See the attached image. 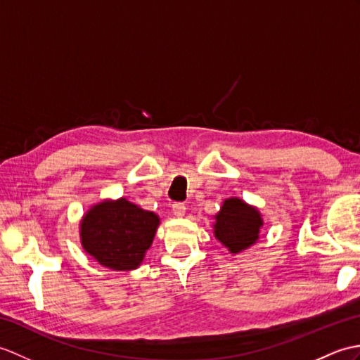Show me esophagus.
<instances>
[{"mask_svg":"<svg viewBox=\"0 0 360 360\" xmlns=\"http://www.w3.org/2000/svg\"><path fill=\"white\" fill-rule=\"evenodd\" d=\"M172 208H173L174 216H178V218H181V216L186 214V204H184V202H174Z\"/></svg>","mask_w":360,"mask_h":360,"instance_id":"esophagus-1","label":"esophagus"}]
</instances>
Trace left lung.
<instances>
[{
    "mask_svg": "<svg viewBox=\"0 0 360 360\" xmlns=\"http://www.w3.org/2000/svg\"><path fill=\"white\" fill-rule=\"evenodd\" d=\"M261 227L262 219L256 208L231 198L225 200L222 210L216 214L214 235L231 253H239L255 244Z\"/></svg>",
    "mask_w": 360,
    "mask_h": 360,
    "instance_id": "1",
    "label": "left lung"
}]
</instances>
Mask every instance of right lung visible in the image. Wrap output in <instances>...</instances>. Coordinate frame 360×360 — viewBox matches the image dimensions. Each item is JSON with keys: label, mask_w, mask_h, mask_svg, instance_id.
Listing matches in <instances>:
<instances>
[{"label": "right lung", "mask_w": 360, "mask_h": 360, "mask_svg": "<svg viewBox=\"0 0 360 360\" xmlns=\"http://www.w3.org/2000/svg\"><path fill=\"white\" fill-rule=\"evenodd\" d=\"M160 218L127 199L95 205L81 222L86 252L112 270H135L150 248Z\"/></svg>", "instance_id": "add662e5"}]
</instances>
